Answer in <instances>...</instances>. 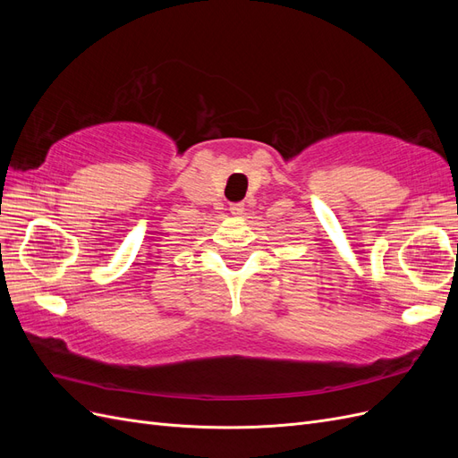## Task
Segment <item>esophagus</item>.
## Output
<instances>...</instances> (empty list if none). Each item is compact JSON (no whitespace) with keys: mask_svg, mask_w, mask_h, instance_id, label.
<instances>
[{"mask_svg":"<svg viewBox=\"0 0 458 458\" xmlns=\"http://www.w3.org/2000/svg\"><path fill=\"white\" fill-rule=\"evenodd\" d=\"M229 210H231V214L233 216H242L244 214V204L242 202H233L231 206H229Z\"/></svg>","mask_w":458,"mask_h":458,"instance_id":"1","label":"esophagus"}]
</instances>
